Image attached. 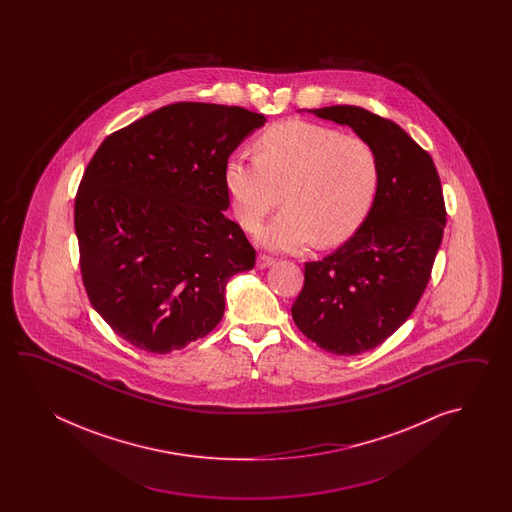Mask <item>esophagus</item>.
Instances as JSON below:
<instances>
[{"instance_id": "1", "label": "esophagus", "mask_w": 512, "mask_h": 512, "mask_svg": "<svg viewBox=\"0 0 512 512\" xmlns=\"http://www.w3.org/2000/svg\"><path fill=\"white\" fill-rule=\"evenodd\" d=\"M274 258H271V256H267V254H260L258 256V260H256V267L258 269H267V267H271V265H274Z\"/></svg>"}]
</instances>
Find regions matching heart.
Wrapping results in <instances>:
<instances>
[{"mask_svg":"<svg viewBox=\"0 0 512 512\" xmlns=\"http://www.w3.org/2000/svg\"><path fill=\"white\" fill-rule=\"evenodd\" d=\"M258 155H230L225 185L245 229H256L282 192L285 208L256 238L272 251H302L313 241L333 247L351 238L370 212L379 186L368 142L340 131L287 120L256 141Z\"/></svg>","mask_w":512,"mask_h":512,"instance_id":"1","label":"heart"}]
</instances>
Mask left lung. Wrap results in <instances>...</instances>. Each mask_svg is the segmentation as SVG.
Masks as SVG:
<instances>
[{
  "mask_svg": "<svg viewBox=\"0 0 512 512\" xmlns=\"http://www.w3.org/2000/svg\"><path fill=\"white\" fill-rule=\"evenodd\" d=\"M370 144L379 186L357 232L324 260L305 263L291 307L318 348L359 355L377 348L414 313L443 240L446 210L434 161L397 126L359 106L309 109Z\"/></svg>",
  "mask_w": 512,
  "mask_h": 512,
  "instance_id": "left-lung-1",
  "label": "left lung"
}]
</instances>
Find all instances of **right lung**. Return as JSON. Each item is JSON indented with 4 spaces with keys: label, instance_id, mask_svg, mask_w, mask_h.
I'll return each instance as SVG.
<instances>
[{
    "label": "right lung",
    "instance_id": "obj_1",
    "mask_svg": "<svg viewBox=\"0 0 512 512\" xmlns=\"http://www.w3.org/2000/svg\"><path fill=\"white\" fill-rule=\"evenodd\" d=\"M265 117L177 102L111 133L75 199L89 302L135 348L166 355L208 335L225 287L256 251L230 205L225 163Z\"/></svg>",
    "mask_w": 512,
    "mask_h": 512
}]
</instances>
